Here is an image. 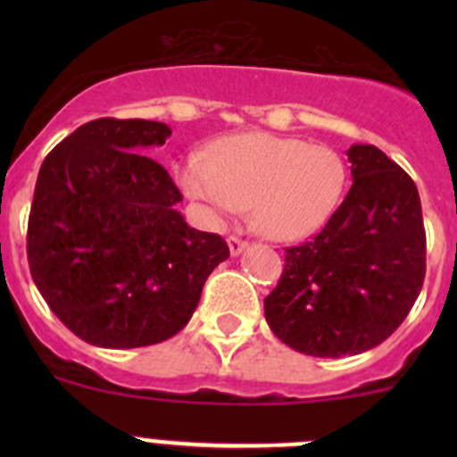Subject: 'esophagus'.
<instances>
[{"label": "esophagus", "mask_w": 457, "mask_h": 457, "mask_svg": "<svg viewBox=\"0 0 457 457\" xmlns=\"http://www.w3.org/2000/svg\"><path fill=\"white\" fill-rule=\"evenodd\" d=\"M228 245H229V254L238 256L247 250V241H243L241 237H229L228 238Z\"/></svg>", "instance_id": "obj_1"}]
</instances>
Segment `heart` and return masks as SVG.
Listing matches in <instances>:
<instances>
[{
	"label": "heart",
	"instance_id": "obj_1",
	"mask_svg": "<svg viewBox=\"0 0 457 457\" xmlns=\"http://www.w3.org/2000/svg\"><path fill=\"white\" fill-rule=\"evenodd\" d=\"M181 186L214 223L252 207L256 229L274 241L318 232L334 216L347 187L336 150L270 132L223 137L210 159L195 152L181 168Z\"/></svg>",
	"mask_w": 457,
	"mask_h": 457
}]
</instances>
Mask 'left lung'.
<instances>
[{
  "mask_svg": "<svg viewBox=\"0 0 457 457\" xmlns=\"http://www.w3.org/2000/svg\"><path fill=\"white\" fill-rule=\"evenodd\" d=\"M352 190L312 241L285 250L265 298L270 329L296 352L356 356L389 338L425 280L427 237L416 183L376 145L347 150Z\"/></svg>",
  "mask_w": 457,
  "mask_h": 457,
  "instance_id": "left-lung-1",
  "label": "left lung"
}]
</instances>
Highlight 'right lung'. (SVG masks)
Wrapping results in <instances>:
<instances>
[{"instance_id":"obj_1","label":"right lung","mask_w":457,"mask_h":457,"mask_svg":"<svg viewBox=\"0 0 457 457\" xmlns=\"http://www.w3.org/2000/svg\"><path fill=\"white\" fill-rule=\"evenodd\" d=\"M165 123L95 119L44 159L29 216L32 280L86 343H163L195 314L219 262V234L190 228L168 170L139 150L163 145Z\"/></svg>"}]
</instances>
